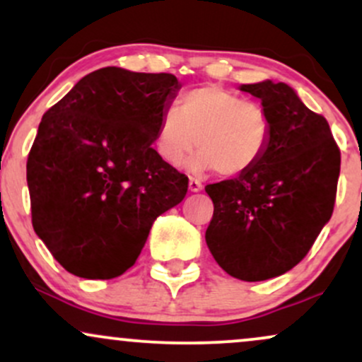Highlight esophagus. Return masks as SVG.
Segmentation results:
<instances>
[{
    "label": "esophagus",
    "mask_w": 362,
    "mask_h": 362,
    "mask_svg": "<svg viewBox=\"0 0 362 362\" xmlns=\"http://www.w3.org/2000/svg\"><path fill=\"white\" fill-rule=\"evenodd\" d=\"M189 190L190 192H199V190H202L201 180H197V178H189Z\"/></svg>",
    "instance_id": "1"
}]
</instances>
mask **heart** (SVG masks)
Here are the masks:
<instances>
[{
	"mask_svg": "<svg viewBox=\"0 0 362 362\" xmlns=\"http://www.w3.org/2000/svg\"><path fill=\"white\" fill-rule=\"evenodd\" d=\"M271 117L260 105L219 86L207 85L180 95L163 110L156 127V153L165 163L192 172L218 170L224 177L247 173L271 143Z\"/></svg>",
	"mask_w": 362,
	"mask_h": 362,
	"instance_id": "obj_1",
	"label": "heart"
}]
</instances>
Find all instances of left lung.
Returning <instances> with one entry per match:
<instances>
[{
    "label": "left lung",
    "mask_w": 362,
    "mask_h": 362,
    "mask_svg": "<svg viewBox=\"0 0 362 362\" xmlns=\"http://www.w3.org/2000/svg\"><path fill=\"white\" fill-rule=\"evenodd\" d=\"M271 117V143L243 175L206 187L214 214L206 243L219 267L255 282L291 271L330 219L340 151L325 117L286 83L240 85Z\"/></svg>",
    "instance_id": "8db88e82"
}]
</instances>
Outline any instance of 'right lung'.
I'll return each instance as SVG.
<instances>
[{
    "label": "right lung",
    "instance_id": "1",
    "mask_svg": "<svg viewBox=\"0 0 362 362\" xmlns=\"http://www.w3.org/2000/svg\"><path fill=\"white\" fill-rule=\"evenodd\" d=\"M180 88L173 74L109 66L44 114L27 161L32 224L68 272L124 274L158 216L184 201L187 177L151 148Z\"/></svg>",
    "mask_w": 362,
    "mask_h": 362
}]
</instances>
